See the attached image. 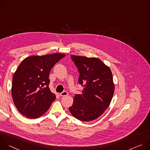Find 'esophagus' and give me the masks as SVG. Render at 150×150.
<instances>
[{
	"instance_id": "1",
	"label": "esophagus",
	"mask_w": 150,
	"mask_h": 150,
	"mask_svg": "<svg viewBox=\"0 0 150 150\" xmlns=\"http://www.w3.org/2000/svg\"><path fill=\"white\" fill-rule=\"evenodd\" d=\"M69 95V93L67 92V91H64V92H61V93H59V95L61 96H67Z\"/></svg>"
}]
</instances>
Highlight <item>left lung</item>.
I'll return each mask as SVG.
<instances>
[{"mask_svg":"<svg viewBox=\"0 0 150 150\" xmlns=\"http://www.w3.org/2000/svg\"><path fill=\"white\" fill-rule=\"evenodd\" d=\"M78 69L79 83L83 87L81 94H76L71 114L77 119L89 122L101 116L108 107L114 92L110 69L97 58L71 55Z\"/></svg>","mask_w":150,"mask_h":150,"instance_id":"1","label":"left lung"}]
</instances>
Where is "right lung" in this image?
I'll return each mask as SVG.
<instances>
[{
    "instance_id": "obj_1",
    "label": "right lung",
    "mask_w": 150,
    "mask_h": 150,
    "mask_svg": "<svg viewBox=\"0 0 150 150\" xmlns=\"http://www.w3.org/2000/svg\"><path fill=\"white\" fill-rule=\"evenodd\" d=\"M65 55L55 53L25 58L15 72L12 96L18 111L28 119L42 115L54 101L56 96L49 88V73Z\"/></svg>"
}]
</instances>
